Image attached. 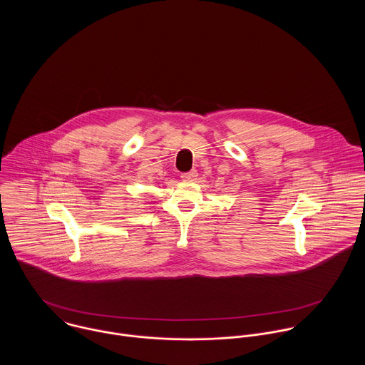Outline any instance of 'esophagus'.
Segmentation results:
<instances>
[{
  "mask_svg": "<svg viewBox=\"0 0 365 365\" xmlns=\"http://www.w3.org/2000/svg\"><path fill=\"white\" fill-rule=\"evenodd\" d=\"M197 177H198L197 170H191V171H188V173H182V174H181V178H182L184 181H194Z\"/></svg>",
  "mask_w": 365,
  "mask_h": 365,
  "instance_id": "esophagus-1",
  "label": "esophagus"
}]
</instances>
